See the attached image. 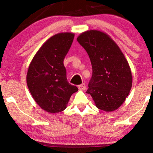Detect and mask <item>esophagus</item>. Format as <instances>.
<instances>
[{"instance_id": "obj_1", "label": "esophagus", "mask_w": 153, "mask_h": 153, "mask_svg": "<svg viewBox=\"0 0 153 153\" xmlns=\"http://www.w3.org/2000/svg\"><path fill=\"white\" fill-rule=\"evenodd\" d=\"M78 89H79V90H80V91H85V90L86 89L85 84H82V85H79Z\"/></svg>"}]
</instances>
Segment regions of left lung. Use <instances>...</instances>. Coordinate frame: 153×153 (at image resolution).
Wrapping results in <instances>:
<instances>
[{"label":"left lung","mask_w":153,"mask_h":153,"mask_svg":"<svg viewBox=\"0 0 153 153\" xmlns=\"http://www.w3.org/2000/svg\"><path fill=\"white\" fill-rule=\"evenodd\" d=\"M89 55L92 77L87 93L98 109L111 112L120 107L132 85L130 67L118 45L108 34L90 30L77 38Z\"/></svg>","instance_id":"8db88e82"}]
</instances>
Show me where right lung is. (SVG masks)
Here are the masks:
<instances>
[{
  "label": "right lung",
  "mask_w": 153,
  "mask_h": 153,
  "mask_svg": "<svg viewBox=\"0 0 153 153\" xmlns=\"http://www.w3.org/2000/svg\"><path fill=\"white\" fill-rule=\"evenodd\" d=\"M75 34L61 33L48 39L39 49L27 73V87L42 109L55 114L64 110L71 96L78 91L68 82L64 59Z\"/></svg>",
  "instance_id": "obj_1"
}]
</instances>
